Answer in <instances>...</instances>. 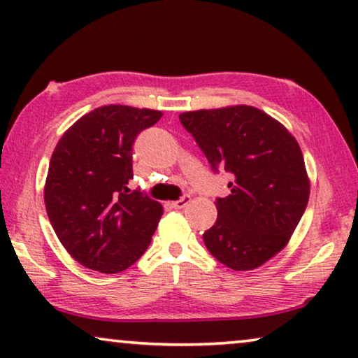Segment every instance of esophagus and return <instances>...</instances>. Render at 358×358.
Returning a JSON list of instances; mask_svg holds the SVG:
<instances>
[{"label": "esophagus", "mask_w": 358, "mask_h": 358, "mask_svg": "<svg viewBox=\"0 0 358 358\" xmlns=\"http://www.w3.org/2000/svg\"><path fill=\"white\" fill-rule=\"evenodd\" d=\"M189 201H191L189 196H181V198H180L178 201H173L172 208H175V209H183V208H186V206L189 204Z\"/></svg>", "instance_id": "esophagus-1"}]
</instances>
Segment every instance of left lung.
<instances>
[{"label": "left lung", "mask_w": 358, "mask_h": 358, "mask_svg": "<svg viewBox=\"0 0 358 358\" xmlns=\"http://www.w3.org/2000/svg\"><path fill=\"white\" fill-rule=\"evenodd\" d=\"M214 172L231 173L215 199L217 220L203 238L234 271L263 266L285 248L310 198L303 154L284 124L263 110L234 105L180 115Z\"/></svg>", "instance_id": "obj_1"}]
</instances>
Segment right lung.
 I'll return each instance as SVG.
<instances>
[{
	"label": "right lung",
	"mask_w": 358,
	"mask_h": 358,
	"mask_svg": "<svg viewBox=\"0 0 358 358\" xmlns=\"http://www.w3.org/2000/svg\"><path fill=\"white\" fill-rule=\"evenodd\" d=\"M162 112L103 105L85 113L55 148L43 198L55 234L85 268L117 274L133 266L152 240L162 204L131 191L133 144Z\"/></svg>",
	"instance_id": "1"
}]
</instances>
